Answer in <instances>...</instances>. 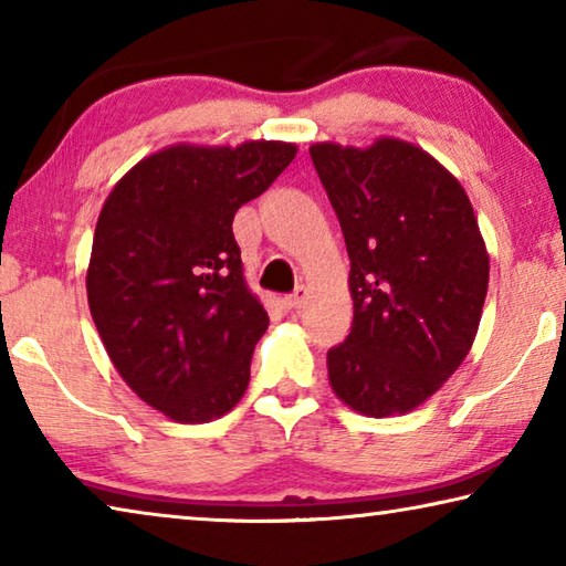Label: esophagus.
<instances>
[{
	"label": "esophagus",
	"mask_w": 566,
	"mask_h": 566,
	"mask_svg": "<svg viewBox=\"0 0 566 566\" xmlns=\"http://www.w3.org/2000/svg\"><path fill=\"white\" fill-rule=\"evenodd\" d=\"M306 286H300V290H296L294 294H290V296H284L282 300V304H284V310H302V304L306 302Z\"/></svg>",
	"instance_id": "esophagus-1"
}]
</instances>
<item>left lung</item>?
Masks as SVG:
<instances>
[{
	"label": "left lung",
	"mask_w": 566,
	"mask_h": 566,
	"mask_svg": "<svg viewBox=\"0 0 566 566\" xmlns=\"http://www.w3.org/2000/svg\"><path fill=\"white\" fill-rule=\"evenodd\" d=\"M317 175L352 262V332L327 352L329 387L364 417L407 415L472 349L490 252L464 187L411 142H317Z\"/></svg>",
	"instance_id": "1"
}]
</instances>
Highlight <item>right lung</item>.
<instances>
[{"label": "right lung", "mask_w": 566, "mask_h": 566, "mask_svg": "<svg viewBox=\"0 0 566 566\" xmlns=\"http://www.w3.org/2000/svg\"><path fill=\"white\" fill-rule=\"evenodd\" d=\"M294 157L280 139L179 142L139 159L104 199L92 319L127 387L171 421L205 424L244 397L270 317L247 286L232 219Z\"/></svg>", "instance_id": "obj_1"}]
</instances>
